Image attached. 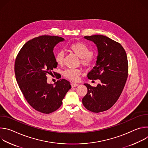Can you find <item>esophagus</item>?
<instances>
[{
  "label": "esophagus",
  "instance_id": "1",
  "mask_svg": "<svg viewBox=\"0 0 148 148\" xmlns=\"http://www.w3.org/2000/svg\"><path fill=\"white\" fill-rule=\"evenodd\" d=\"M71 87H77V86H78L79 84H77V83H74V82H71Z\"/></svg>",
  "mask_w": 148,
  "mask_h": 148
}]
</instances>
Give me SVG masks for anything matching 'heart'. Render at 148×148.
Segmentation results:
<instances>
[{"mask_svg":"<svg viewBox=\"0 0 148 148\" xmlns=\"http://www.w3.org/2000/svg\"><path fill=\"white\" fill-rule=\"evenodd\" d=\"M69 49L81 58V64L85 67H91L94 64L95 58L92 51L86 44L82 42H75L69 47ZM64 59V53L62 51H58L55 56V60L59 65L62 64ZM81 74L80 69H67L64 71V75L66 78L73 81H77Z\"/></svg>","mask_w":148,"mask_h":148,"instance_id":"obj_1","label":"heart"}]
</instances>
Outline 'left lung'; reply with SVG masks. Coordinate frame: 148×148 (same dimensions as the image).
<instances>
[{
  "label": "left lung",
  "instance_id": "8db88e82",
  "mask_svg": "<svg viewBox=\"0 0 148 148\" xmlns=\"http://www.w3.org/2000/svg\"><path fill=\"white\" fill-rule=\"evenodd\" d=\"M97 45L96 66L88 73L90 79H99L97 87L84 84L88 90L82 98L88 110L98 113L111 108L121 95L128 75V62L125 50L117 41L103 35L85 36Z\"/></svg>",
  "mask_w": 148,
  "mask_h": 148
}]
</instances>
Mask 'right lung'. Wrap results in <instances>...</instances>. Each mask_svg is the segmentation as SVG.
Segmentation results:
<instances>
[{
  "label": "right lung",
  "mask_w": 148,
  "mask_h": 148,
  "mask_svg": "<svg viewBox=\"0 0 148 148\" xmlns=\"http://www.w3.org/2000/svg\"><path fill=\"white\" fill-rule=\"evenodd\" d=\"M64 38L56 36H41L25 44L14 62V73L18 87L26 100L36 111L50 114L58 110L71 88L65 79L58 80L55 86L47 82V75H56L57 67L53 49Z\"/></svg>",
  "instance_id": "right-lung-1"
}]
</instances>
